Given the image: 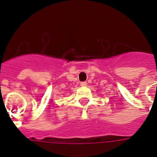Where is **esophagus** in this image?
<instances>
[{"instance_id": "1", "label": "esophagus", "mask_w": 157, "mask_h": 157, "mask_svg": "<svg viewBox=\"0 0 157 157\" xmlns=\"http://www.w3.org/2000/svg\"><path fill=\"white\" fill-rule=\"evenodd\" d=\"M80 85H81V86H86V82H80Z\"/></svg>"}]
</instances>
